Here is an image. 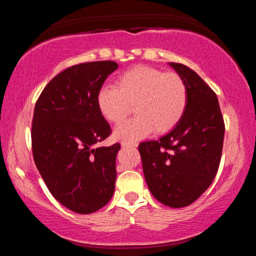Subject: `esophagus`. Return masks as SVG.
I'll list each match as a JSON object with an SVG mask.
<instances>
[{"mask_svg": "<svg viewBox=\"0 0 256 256\" xmlns=\"http://www.w3.org/2000/svg\"><path fill=\"white\" fill-rule=\"evenodd\" d=\"M122 146H138V144H136V142L122 141Z\"/></svg>", "mask_w": 256, "mask_h": 256, "instance_id": "1", "label": "esophagus"}]
</instances>
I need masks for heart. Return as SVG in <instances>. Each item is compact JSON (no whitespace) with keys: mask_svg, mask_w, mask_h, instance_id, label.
I'll use <instances>...</instances> for the list:
<instances>
[{"mask_svg":"<svg viewBox=\"0 0 256 256\" xmlns=\"http://www.w3.org/2000/svg\"><path fill=\"white\" fill-rule=\"evenodd\" d=\"M99 112L108 122L118 124L131 106L136 116L118 125L114 136L134 141L154 131L164 133L178 124L188 106V89L175 73L149 66H136L118 79V88L104 86L97 94Z\"/></svg>","mask_w":256,"mask_h":256,"instance_id":"obj_1","label":"heart"}]
</instances>
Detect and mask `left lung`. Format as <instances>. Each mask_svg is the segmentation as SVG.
I'll return each mask as SVG.
<instances>
[{"mask_svg":"<svg viewBox=\"0 0 256 256\" xmlns=\"http://www.w3.org/2000/svg\"><path fill=\"white\" fill-rule=\"evenodd\" d=\"M186 84L188 106L176 126L138 144L146 185L162 204L184 208L211 185L222 158L224 124L216 94L196 72L168 63Z\"/></svg>","mask_w":256,"mask_h":256,"instance_id":"left-lung-1","label":"left lung"}]
</instances>
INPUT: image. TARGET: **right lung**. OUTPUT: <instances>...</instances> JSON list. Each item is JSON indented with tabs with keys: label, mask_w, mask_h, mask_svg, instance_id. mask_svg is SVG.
Returning a JSON list of instances; mask_svg holds the SVG:
<instances>
[{
	"label": "right lung",
	"mask_w": 256,
	"mask_h": 256,
	"mask_svg": "<svg viewBox=\"0 0 256 256\" xmlns=\"http://www.w3.org/2000/svg\"><path fill=\"white\" fill-rule=\"evenodd\" d=\"M118 68L112 60L68 68L50 81L34 106V164L52 196L76 214L96 212L114 194L120 146H94L110 134L97 94Z\"/></svg>",
	"instance_id": "add662e5"
}]
</instances>
